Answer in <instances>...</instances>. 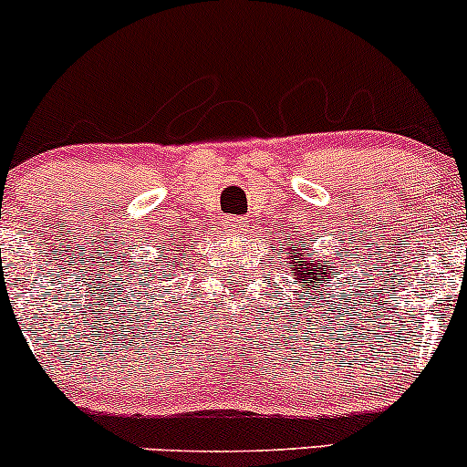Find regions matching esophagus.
<instances>
[{
    "label": "esophagus",
    "instance_id": "34e87169",
    "mask_svg": "<svg viewBox=\"0 0 467 467\" xmlns=\"http://www.w3.org/2000/svg\"><path fill=\"white\" fill-rule=\"evenodd\" d=\"M223 223H226V228L234 234L241 233V230H245V226H248L244 217H226V219H223Z\"/></svg>",
    "mask_w": 467,
    "mask_h": 467
}]
</instances>
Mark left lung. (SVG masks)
I'll return each mask as SVG.
<instances>
[{
	"label": "left lung",
	"instance_id": "left-lung-1",
	"mask_svg": "<svg viewBox=\"0 0 467 467\" xmlns=\"http://www.w3.org/2000/svg\"><path fill=\"white\" fill-rule=\"evenodd\" d=\"M285 256V264L292 270L294 281L305 285V292L312 294L316 287L325 289V283L334 278V265L327 264V256H318L312 252V245H307L305 239H287L285 248L281 250Z\"/></svg>",
	"mask_w": 467,
	"mask_h": 467
}]
</instances>
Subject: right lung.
<instances>
[{
    "mask_svg": "<svg viewBox=\"0 0 467 467\" xmlns=\"http://www.w3.org/2000/svg\"><path fill=\"white\" fill-rule=\"evenodd\" d=\"M182 245H186V244H182ZM173 254H178V261H175L173 266H171L170 264L173 263V259H166V261H162V265H164V270L160 272V275H155L153 278H158V283L162 281V278H166V275H171V278L175 276V272H178V267H180V259H184V254H186V250L184 248H178V250H171V254L169 256H173Z\"/></svg>",
    "mask_w": 467,
    "mask_h": 467,
    "instance_id": "add662e5",
    "label": "right lung"
}]
</instances>
